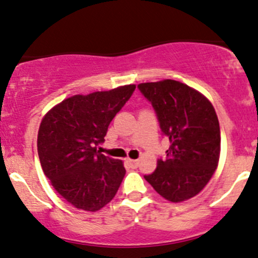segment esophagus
Instances as JSON below:
<instances>
[{"label":"esophagus","instance_id":"1","mask_svg":"<svg viewBox=\"0 0 258 258\" xmlns=\"http://www.w3.org/2000/svg\"><path fill=\"white\" fill-rule=\"evenodd\" d=\"M126 163H128L132 168H137L139 164V161L138 160H130V158H128V160H126Z\"/></svg>","mask_w":258,"mask_h":258}]
</instances>
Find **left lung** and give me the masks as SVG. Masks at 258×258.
Returning a JSON list of instances; mask_svg holds the SVG:
<instances>
[{"label":"left lung","instance_id":"obj_1","mask_svg":"<svg viewBox=\"0 0 258 258\" xmlns=\"http://www.w3.org/2000/svg\"><path fill=\"white\" fill-rule=\"evenodd\" d=\"M138 89L170 141L167 157L158 158L155 172L144 178L168 201L194 198L218 166L221 129L215 108L204 95L175 80L144 83Z\"/></svg>","mask_w":258,"mask_h":258}]
</instances>
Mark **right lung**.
I'll list each match as a JSON object with an SVG mask.
<instances>
[{"label":"right lung","mask_w":258,"mask_h":258,"mask_svg":"<svg viewBox=\"0 0 258 258\" xmlns=\"http://www.w3.org/2000/svg\"><path fill=\"white\" fill-rule=\"evenodd\" d=\"M135 88L75 95L54 106L40 124L37 153L43 173L56 191L79 210L98 211L118 191L125 168L98 149Z\"/></svg>","instance_id":"1"}]
</instances>
